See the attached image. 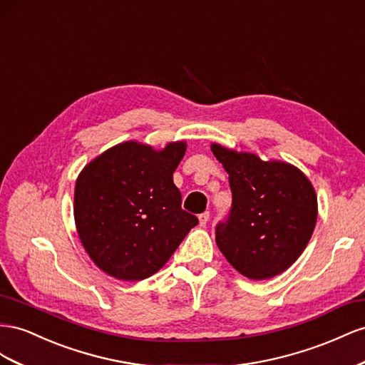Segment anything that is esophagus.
<instances>
[{
  "label": "esophagus",
  "instance_id": "1",
  "mask_svg": "<svg viewBox=\"0 0 365 365\" xmlns=\"http://www.w3.org/2000/svg\"><path fill=\"white\" fill-rule=\"evenodd\" d=\"M199 222H200V226H206V223L210 222V212L205 211L203 214L199 215Z\"/></svg>",
  "mask_w": 365,
  "mask_h": 365
}]
</instances>
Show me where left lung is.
<instances>
[{"label":"left lung","mask_w":365,"mask_h":365,"mask_svg":"<svg viewBox=\"0 0 365 365\" xmlns=\"http://www.w3.org/2000/svg\"><path fill=\"white\" fill-rule=\"evenodd\" d=\"M229 174L232 206L215 226V242L242 275L272 278L292 266L314 234L318 202L314 186L294 165L264 162L212 143Z\"/></svg>","instance_id":"left-lung-1"}]
</instances>
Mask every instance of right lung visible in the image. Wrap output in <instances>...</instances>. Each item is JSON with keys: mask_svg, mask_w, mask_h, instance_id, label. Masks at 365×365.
<instances>
[{"mask_svg": "<svg viewBox=\"0 0 365 365\" xmlns=\"http://www.w3.org/2000/svg\"><path fill=\"white\" fill-rule=\"evenodd\" d=\"M185 151V142L155 151L130 140L102 153L79 174L73 206L78 235L106 274L123 281L151 277L199 223L182 210L173 182Z\"/></svg>", "mask_w": 365, "mask_h": 365, "instance_id": "1", "label": "right lung"}]
</instances>
